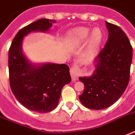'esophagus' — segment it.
I'll list each match as a JSON object with an SVG mask.
<instances>
[{
    "label": "esophagus",
    "instance_id": "obj_1",
    "mask_svg": "<svg viewBox=\"0 0 135 135\" xmlns=\"http://www.w3.org/2000/svg\"><path fill=\"white\" fill-rule=\"evenodd\" d=\"M79 67L76 65H73L71 68H70V76L72 78V80L73 81H76L78 77L79 76Z\"/></svg>",
    "mask_w": 135,
    "mask_h": 135
}]
</instances>
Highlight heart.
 <instances>
[{
	"mask_svg": "<svg viewBox=\"0 0 135 135\" xmlns=\"http://www.w3.org/2000/svg\"><path fill=\"white\" fill-rule=\"evenodd\" d=\"M88 37L87 54L93 56L98 51L103 40V32L98 27L92 31L87 27H79L70 30L66 36V43L68 46L76 47L84 43Z\"/></svg>",
	"mask_w": 135,
	"mask_h": 135,
	"instance_id": "heart-1",
	"label": "heart"
}]
</instances>
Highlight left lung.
I'll return each instance as SVG.
<instances>
[{
  "mask_svg": "<svg viewBox=\"0 0 135 135\" xmlns=\"http://www.w3.org/2000/svg\"><path fill=\"white\" fill-rule=\"evenodd\" d=\"M109 37L95 59V70L89 77H79L84 84L79 95L81 104L91 109H103L118 100L129 81L132 47L124 31L106 22Z\"/></svg>",
  "mask_w": 135,
  "mask_h": 135,
  "instance_id": "obj_1",
  "label": "left lung"
}]
</instances>
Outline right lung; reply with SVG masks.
Masks as SVG:
<instances>
[{"label": "right lung", "instance_id": "obj_1", "mask_svg": "<svg viewBox=\"0 0 135 135\" xmlns=\"http://www.w3.org/2000/svg\"><path fill=\"white\" fill-rule=\"evenodd\" d=\"M55 20L40 19L17 32L9 50V84L13 94L23 107L45 113L58 105L62 87L71 81L65 64L34 65L23 54V40L32 31L46 32Z\"/></svg>", "mask_w": 135, "mask_h": 135}]
</instances>
